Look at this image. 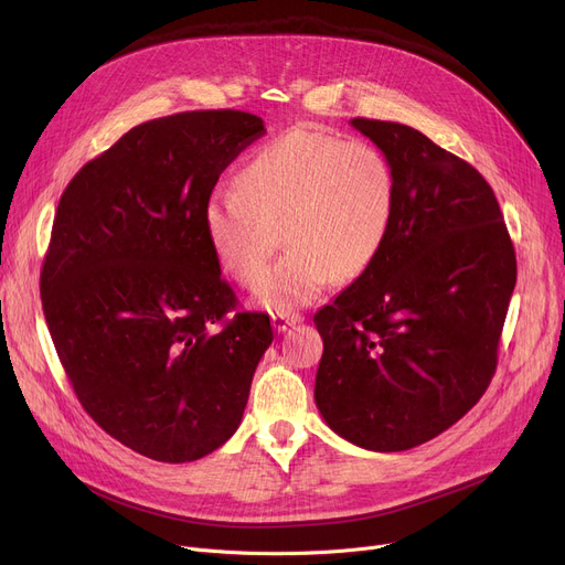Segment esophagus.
<instances>
[{"label":"esophagus","instance_id":"esophagus-1","mask_svg":"<svg viewBox=\"0 0 565 565\" xmlns=\"http://www.w3.org/2000/svg\"><path fill=\"white\" fill-rule=\"evenodd\" d=\"M305 318L300 316V313H273V328L277 330V332H286L288 328H292V324H298V322H302Z\"/></svg>","mask_w":565,"mask_h":565}]
</instances>
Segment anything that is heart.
<instances>
[{
	"mask_svg": "<svg viewBox=\"0 0 565 565\" xmlns=\"http://www.w3.org/2000/svg\"><path fill=\"white\" fill-rule=\"evenodd\" d=\"M398 181L377 146L290 128L252 151L203 205V231L222 270L252 286L280 231L291 249L256 286L258 305L292 311L337 277L360 279L380 258L396 220Z\"/></svg>",
	"mask_w": 565,
	"mask_h": 565,
	"instance_id": "obj_1",
	"label": "heart"
}]
</instances>
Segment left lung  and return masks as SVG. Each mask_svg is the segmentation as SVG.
Masks as SVG:
<instances>
[{
    "instance_id": "1",
    "label": "left lung",
    "mask_w": 565,
    "mask_h": 565,
    "mask_svg": "<svg viewBox=\"0 0 565 565\" xmlns=\"http://www.w3.org/2000/svg\"><path fill=\"white\" fill-rule=\"evenodd\" d=\"M390 158L396 220L380 258L313 322L316 405L369 451H407L479 403L518 279L497 196L469 162L403 124L352 118Z\"/></svg>"
}]
</instances>
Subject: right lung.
Returning a JSON list of instances; mask_svg holds the SVG:
<instances>
[{"mask_svg": "<svg viewBox=\"0 0 565 565\" xmlns=\"http://www.w3.org/2000/svg\"><path fill=\"white\" fill-rule=\"evenodd\" d=\"M265 135L256 114L153 118L86 162L58 199L41 300L73 392L107 435L192 462L237 430L273 343L237 311L203 231L222 171Z\"/></svg>", "mask_w": 565, "mask_h": 565, "instance_id": "add662e5", "label": "right lung"}]
</instances>
